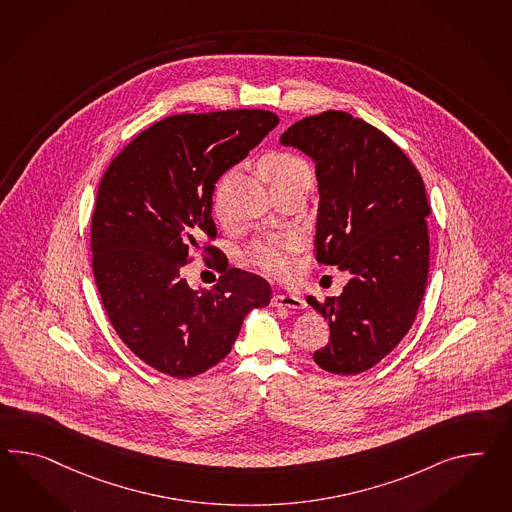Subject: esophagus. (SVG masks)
Here are the masks:
<instances>
[{
    "instance_id": "esophagus-1",
    "label": "esophagus",
    "mask_w": 512,
    "mask_h": 512,
    "mask_svg": "<svg viewBox=\"0 0 512 512\" xmlns=\"http://www.w3.org/2000/svg\"><path fill=\"white\" fill-rule=\"evenodd\" d=\"M271 304L276 306V308H280V306H284V308H295V310H301L306 306V302L299 295H291V293H275L273 295V299H271Z\"/></svg>"
}]
</instances>
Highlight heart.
I'll use <instances>...</instances> for the list:
<instances>
[{"label":"heart","mask_w":512,"mask_h":512,"mask_svg":"<svg viewBox=\"0 0 512 512\" xmlns=\"http://www.w3.org/2000/svg\"><path fill=\"white\" fill-rule=\"evenodd\" d=\"M260 171L271 187L288 184L293 180H299L302 176H312L308 163L288 152H276L267 156L260 165ZM291 252H293V243L289 239L265 237L250 245L245 252V258L250 267L260 271L262 275L282 278L289 275L291 271V265H293Z\"/></svg>","instance_id":"1"}]
</instances>
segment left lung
Listing matches in <instances>:
<instances>
[{
	"mask_svg": "<svg viewBox=\"0 0 512 512\" xmlns=\"http://www.w3.org/2000/svg\"><path fill=\"white\" fill-rule=\"evenodd\" d=\"M280 143L315 161V260L351 275L340 297L306 299L330 328L314 362L334 375L362 373L394 351L418 314L429 275L425 185L386 133L345 111L302 118Z\"/></svg>",
	"mask_w": 512,
	"mask_h": 512,
	"instance_id": "left-lung-1",
	"label": "left lung"
}]
</instances>
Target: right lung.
Here are the masks:
<instances>
[{"instance_id":"obj_1","label":"right lung","mask_w":512,"mask_h":512,"mask_svg":"<svg viewBox=\"0 0 512 512\" xmlns=\"http://www.w3.org/2000/svg\"><path fill=\"white\" fill-rule=\"evenodd\" d=\"M278 124L263 109L163 118L120 150L92 211V273L120 340L145 364L176 379L217 366L252 308L271 301L262 276L228 267L213 241L217 180ZM222 271L211 290L181 276L192 252Z\"/></svg>"}]
</instances>
